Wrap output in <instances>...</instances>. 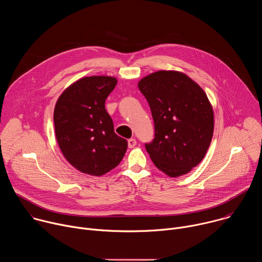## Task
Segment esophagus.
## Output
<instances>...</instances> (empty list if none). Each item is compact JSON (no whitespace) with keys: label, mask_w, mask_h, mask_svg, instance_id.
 <instances>
[{"label":"esophagus","mask_w":262,"mask_h":262,"mask_svg":"<svg viewBox=\"0 0 262 262\" xmlns=\"http://www.w3.org/2000/svg\"><path fill=\"white\" fill-rule=\"evenodd\" d=\"M127 144H128L129 148H133V147H135L137 145V141H136V139H129L127 141Z\"/></svg>","instance_id":"esophagus-1"}]
</instances>
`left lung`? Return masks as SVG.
Wrapping results in <instances>:
<instances>
[{"label": "left lung", "instance_id": "obj_1", "mask_svg": "<svg viewBox=\"0 0 262 262\" xmlns=\"http://www.w3.org/2000/svg\"><path fill=\"white\" fill-rule=\"evenodd\" d=\"M151 110L155 138L145 148L158 169L177 177L205 157L213 133V111L202 88L184 73L160 70L138 84Z\"/></svg>", "mask_w": 262, "mask_h": 262}]
</instances>
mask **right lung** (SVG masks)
Masks as SVG:
<instances>
[{
  "label": "right lung",
  "mask_w": 262,
  "mask_h": 262,
  "mask_svg": "<svg viewBox=\"0 0 262 262\" xmlns=\"http://www.w3.org/2000/svg\"><path fill=\"white\" fill-rule=\"evenodd\" d=\"M117 80L86 77L70 85L54 111L56 138L65 159L81 171L101 176L116 168L127 149V141L114 132L104 107Z\"/></svg>",
  "instance_id": "add662e5"
}]
</instances>
